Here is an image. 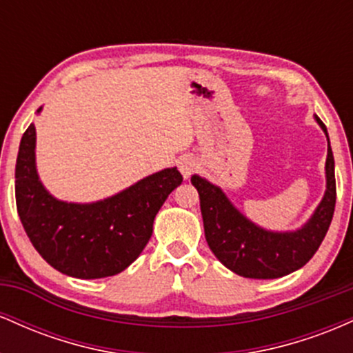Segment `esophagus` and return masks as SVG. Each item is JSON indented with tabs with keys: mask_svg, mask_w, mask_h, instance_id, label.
<instances>
[{
	"mask_svg": "<svg viewBox=\"0 0 353 353\" xmlns=\"http://www.w3.org/2000/svg\"><path fill=\"white\" fill-rule=\"evenodd\" d=\"M197 169V161L194 159L192 156H182L179 159V171L182 176L188 179V177H190V174H192L194 171Z\"/></svg>",
	"mask_w": 353,
	"mask_h": 353,
	"instance_id": "obj_1",
	"label": "esophagus"
}]
</instances>
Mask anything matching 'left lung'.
<instances>
[{
	"mask_svg": "<svg viewBox=\"0 0 353 353\" xmlns=\"http://www.w3.org/2000/svg\"><path fill=\"white\" fill-rule=\"evenodd\" d=\"M327 136V189L309 221L297 230L275 232L254 224L219 185L194 174L199 192L205 241L214 255L234 274L247 279H279L303 267L322 244L335 209V163L325 124L314 116Z\"/></svg>",
	"mask_w": 353,
	"mask_h": 353,
	"instance_id": "obj_1",
	"label": "left lung"
}]
</instances>
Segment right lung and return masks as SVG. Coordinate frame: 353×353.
<instances>
[{
    "label": "right lung",
    "instance_id": "right-lung-1",
    "mask_svg": "<svg viewBox=\"0 0 353 353\" xmlns=\"http://www.w3.org/2000/svg\"><path fill=\"white\" fill-rule=\"evenodd\" d=\"M14 179L19 219L44 261L71 277L103 279L139 257L152 236L154 217L182 176L168 168L103 201H59L39 181L36 128L30 124L19 143Z\"/></svg>",
    "mask_w": 353,
    "mask_h": 353
}]
</instances>
